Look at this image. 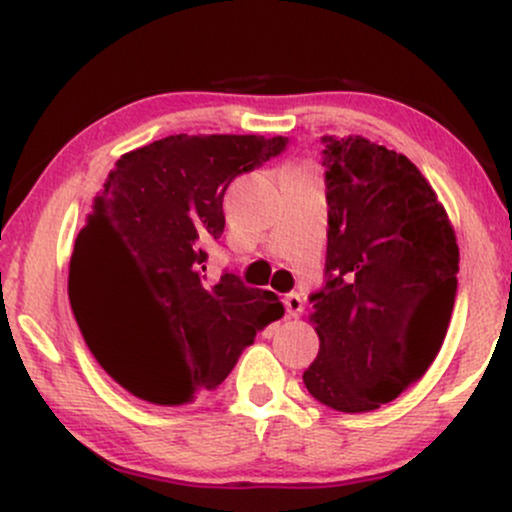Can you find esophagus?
Segmentation results:
<instances>
[{
    "mask_svg": "<svg viewBox=\"0 0 512 512\" xmlns=\"http://www.w3.org/2000/svg\"><path fill=\"white\" fill-rule=\"evenodd\" d=\"M284 305H286V313H289V317H298L303 313V298L298 296V293H289V296L284 298Z\"/></svg>",
    "mask_w": 512,
    "mask_h": 512,
    "instance_id": "esophagus-1",
    "label": "esophagus"
}]
</instances>
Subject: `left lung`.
Listing matches in <instances>:
<instances>
[{
  "label": "left lung",
  "mask_w": 512,
  "mask_h": 512,
  "mask_svg": "<svg viewBox=\"0 0 512 512\" xmlns=\"http://www.w3.org/2000/svg\"><path fill=\"white\" fill-rule=\"evenodd\" d=\"M327 284L320 351L303 373L317 402L380 409L426 373L448 334L460 248L448 211L407 156L361 134H325Z\"/></svg>",
  "instance_id": "left-lung-1"
}]
</instances>
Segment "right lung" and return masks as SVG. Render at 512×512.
Wrapping results in <instances>:
<instances>
[{
	"instance_id": "obj_1",
	"label": "right lung",
	"mask_w": 512,
	"mask_h": 512,
	"mask_svg": "<svg viewBox=\"0 0 512 512\" xmlns=\"http://www.w3.org/2000/svg\"><path fill=\"white\" fill-rule=\"evenodd\" d=\"M286 137L170 134L117 158L76 236L69 303L105 373L151 404L192 402L236 366L257 330L284 315L272 291L236 274L207 284L238 175L281 154Z\"/></svg>"
}]
</instances>
